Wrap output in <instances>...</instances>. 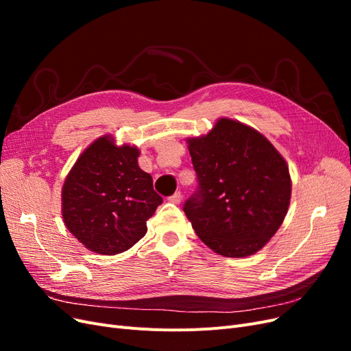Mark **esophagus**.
<instances>
[{
  "instance_id": "obj_1",
  "label": "esophagus",
  "mask_w": 351,
  "mask_h": 351,
  "mask_svg": "<svg viewBox=\"0 0 351 351\" xmlns=\"http://www.w3.org/2000/svg\"><path fill=\"white\" fill-rule=\"evenodd\" d=\"M182 193H180V192H176L174 195H171V196H169L168 197V202H171V204H176V205H178L180 204V202H182Z\"/></svg>"
}]
</instances>
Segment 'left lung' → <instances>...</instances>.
<instances>
[{
  "mask_svg": "<svg viewBox=\"0 0 351 351\" xmlns=\"http://www.w3.org/2000/svg\"><path fill=\"white\" fill-rule=\"evenodd\" d=\"M187 142L199 184L183 210L196 234L222 256L256 253L281 227L290 205L284 158L259 132L230 119Z\"/></svg>",
  "mask_w": 351,
  "mask_h": 351,
  "instance_id": "left-lung-1",
  "label": "left lung"
}]
</instances>
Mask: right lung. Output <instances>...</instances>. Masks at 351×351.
I'll return each mask as SVG.
<instances>
[{"instance_id":"add662e5","label":"right lung","mask_w":351,"mask_h":351,"mask_svg":"<svg viewBox=\"0 0 351 351\" xmlns=\"http://www.w3.org/2000/svg\"><path fill=\"white\" fill-rule=\"evenodd\" d=\"M137 156V147L115 146L102 136L79 156L62 186L64 224L95 253L111 256L130 249L162 204Z\"/></svg>"}]
</instances>
